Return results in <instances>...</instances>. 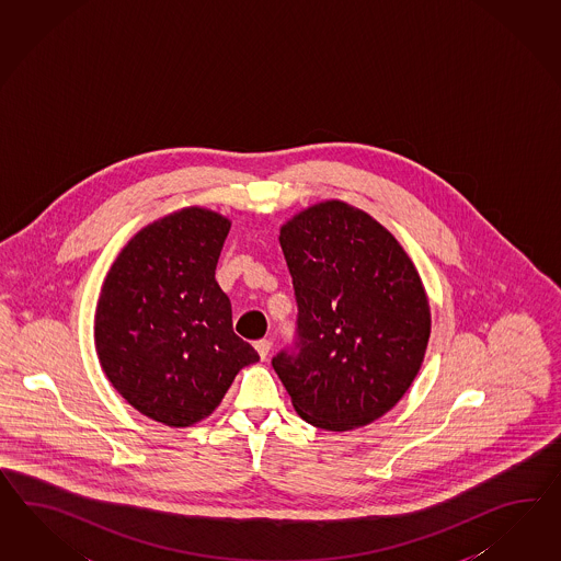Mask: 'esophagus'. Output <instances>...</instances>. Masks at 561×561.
<instances>
[{
  "instance_id": "34e87169",
  "label": "esophagus",
  "mask_w": 561,
  "mask_h": 561,
  "mask_svg": "<svg viewBox=\"0 0 561 561\" xmlns=\"http://www.w3.org/2000/svg\"><path fill=\"white\" fill-rule=\"evenodd\" d=\"M255 348H257L259 357L265 359L270 355V348H272V341L270 339H259L255 341Z\"/></svg>"
}]
</instances>
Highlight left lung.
<instances>
[{"label":"left lung","mask_w":561,"mask_h":561,"mask_svg":"<svg viewBox=\"0 0 561 561\" xmlns=\"http://www.w3.org/2000/svg\"><path fill=\"white\" fill-rule=\"evenodd\" d=\"M298 304L294 345L272 359L306 423H374L409 390L431 334L423 282L394 237L345 202L279 230Z\"/></svg>","instance_id":"obj_1"}]
</instances>
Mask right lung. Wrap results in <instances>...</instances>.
Masks as SVG:
<instances>
[{"label": "right lung", "mask_w": 561, "mask_h": 561, "mask_svg": "<svg viewBox=\"0 0 561 561\" xmlns=\"http://www.w3.org/2000/svg\"><path fill=\"white\" fill-rule=\"evenodd\" d=\"M230 222L204 208L169 214L135 234L107 273L95 348L112 386L167 426L213 414L257 351L232 331L214 273Z\"/></svg>", "instance_id": "1"}]
</instances>
